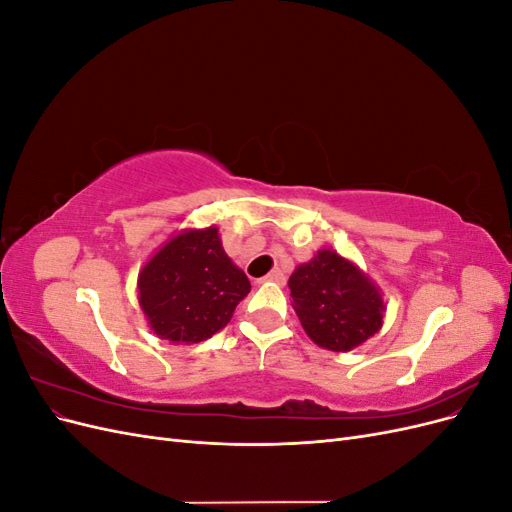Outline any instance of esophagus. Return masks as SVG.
I'll list each match as a JSON object with an SVG mask.
<instances>
[{
    "instance_id": "esophagus-1",
    "label": "esophagus",
    "mask_w": 512,
    "mask_h": 512,
    "mask_svg": "<svg viewBox=\"0 0 512 512\" xmlns=\"http://www.w3.org/2000/svg\"><path fill=\"white\" fill-rule=\"evenodd\" d=\"M260 284L262 282H275V284H284V273L280 271V269H273L271 273H267L265 277H260V280H258Z\"/></svg>"
}]
</instances>
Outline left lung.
I'll list each match as a JSON object with an SVG mask.
<instances>
[{
  "label": "left lung",
  "mask_w": 512,
  "mask_h": 512,
  "mask_svg": "<svg viewBox=\"0 0 512 512\" xmlns=\"http://www.w3.org/2000/svg\"><path fill=\"white\" fill-rule=\"evenodd\" d=\"M288 288L301 327L324 350L350 352L382 329L380 286L333 250H318L294 269Z\"/></svg>",
  "instance_id": "8db88e82"
}]
</instances>
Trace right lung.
Listing matches in <instances>:
<instances>
[{
  "instance_id": "1",
  "label": "right lung",
  "mask_w": 512,
  "mask_h": 512,
  "mask_svg": "<svg viewBox=\"0 0 512 512\" xmlns=\"http://www.w3.org/2000/svg\"><path fill=\"white\" fill-rule=\"evenodd\" d=\"M250 288L215 226L170 237L145 262L136 286L149 329L173 344L205 342L224 329Z\"/></svg>"
}]
</instances>
